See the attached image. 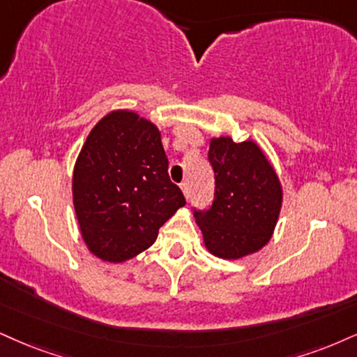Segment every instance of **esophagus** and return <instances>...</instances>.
<instances>
[{
  "instance_id": "esophagus-1",
  "label": "esophagus",
  "mask_w": 357,
  "mask_h": 357,
  "mask_svg": "<svg viewBox=\"0 0 357 357\" xmlns=\"http://www.w3.org/2000/svg\"><path fill=\"white\" fill-rule=\"evenodd\" d=\"M182 192H183V195H185V199H188V197H190V183L188 182H183L182 183Z\"/></svg>"
}]
</instances>
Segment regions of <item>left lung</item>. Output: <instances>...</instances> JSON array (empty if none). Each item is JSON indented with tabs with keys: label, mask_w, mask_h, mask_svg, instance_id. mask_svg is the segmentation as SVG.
<instances>
[{
	"label": "left lung",
	"mask_w": 357,
	"mask_h": 357,
	"mask_svg": "<svg viewBox=\"0 0 357 357\" xmlns=\"http://www.w3.org/2000/svg\"><path fill=\"white\" fill-rule=\"evenodd\" d=\"M215 199L208 210H195V222L210 253L238 259L261 250L278 222L283 190L275 169L253 140H210Z\"/></svg>",
	"instance_id": "8db88e82"
}]
</instances>
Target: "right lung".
<instances>
[{"mask_svg":"<svg viewBox=\"0 0 357 357\" xmlns=\"http://www.w3.org/2000/svg\"><path fill=\"white\" fill-rule=\"evenodd\" d=\"M73 202L82 240L98 258L122 263L152 246L185 205L170 182L157 126L132 111L100 119L74 165Z\"/></svg>","mask_w":357,"mask_h":357,"instance_id":"add662e5","label":"right lung"}]
</instances>
